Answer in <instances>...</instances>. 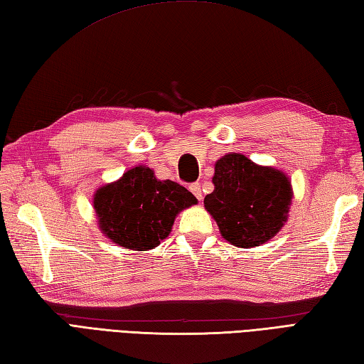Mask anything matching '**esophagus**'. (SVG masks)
<instances>
[{
	"label": "esophagus",
	"instance_id": "1",
	"mask_svg": "<svg viewBox=\"0 0 364 364\" xmlns=\"http://www.w3.org/2000/svg\"><path fill=\"white\" fill-rule=\"evenodd\" d=\"M189 189H191V192L192 194H194L198 200H202L203 198V192H202V184L200 183H192L191 186H189Z\"/></svg>",
	"mask_w": 364,
	"mask_h": 364
}]
</instances>
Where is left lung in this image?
Instances as JSON below:
<instances>
[{"instance_id":"left-lung-1","label":"left lung","mask_w":364,"mask_h":364,"mask_svg":"<svg viewBox=\"0 0 364 364\" xmlns=\"http://www.w3.org/2000/svg\"><path fill=\"white\" fill-rule=\"evenodd\" d=\"M213 184L205 210L231 245L258 247L288 222L294 194L283 170L255 164L241 153H227L215 161Z\"/></svg>"}]
</instances>
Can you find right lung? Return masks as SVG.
<instances>
[{"label": "right lung", "mask_w": 364, "mask_h": 364, "mask_svg": "<svg viewBox=\"0 0 364 364\" xmlns=\"http://www.w3.org/2000/svg\"><path fill=\"white\" fill-rule=\"evenodd\" d=\"M191 192L170 180H158L153 168L136 166L117 181L98 188L94 210L98 228L111 242L146 252L170 235L176 215L197 205Z\"/></svg>", "instance_id": "add662e5"}]
</instances>
